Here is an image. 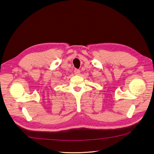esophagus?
Here are the masks:
<instances>
[{"instance_id":"esophagus-1","label":"esophagus","mask_w":154,"mask_h":154,"mask_svg":"<svg viewBox=\"0 0 154 154\" xmlns=\"http://www.w3.org/2000/svg\"><path fill=\"white\" fill-rule=\"evenodd\" d=\"M74 72H75V74L76 75H79L80 74V71L79 69H75Z\"/></svg>"}]
</instances>
